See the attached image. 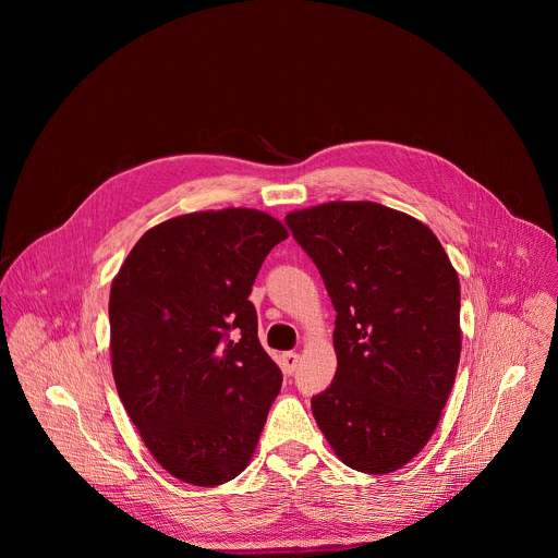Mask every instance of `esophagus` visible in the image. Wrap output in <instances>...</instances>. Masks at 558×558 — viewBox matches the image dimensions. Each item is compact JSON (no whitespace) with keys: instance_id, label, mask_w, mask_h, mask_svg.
Listing matches in <instances>:
<instances>
[{"instance_id":"obj_1","label":"esophagus","mask_w":558,"mask_h":558,"mask_svg":"<svg viewBox=\"0 0 558 558\" xmlns=\"http://www.w3.org/2000/svg\"><path fill=\"white\" fill-rule=\"evenodd\" d=\"M280 364H282V371H284L287 375H293V373H295V368L300 366V355H298V353H293V351L282 353Z\"/></svg>"}]
</instances>
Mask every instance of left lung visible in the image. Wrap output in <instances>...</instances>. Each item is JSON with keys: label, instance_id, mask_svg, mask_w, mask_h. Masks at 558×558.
Listing matches in <instances>:
<instances>
[{"label": "left lung", "instance_id": "1", "mask_svg": "<svg viewBox=\"0 0 558 558\" xmlns=\"http://www.w3.org/2000/svg\"><path fill=\"white\" fill-rule=\"evenodd\" d=\"M284 222L338 311V371L311 400L313 417L349 468H402L433 437L454 384L457 271L424 222L379 203L333 201Z\"/></svg>", "mask_w": 558, "mask_h": 558}]
</instances>
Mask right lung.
I'll return each mask as SVG.
<instances>
[{"instance_id":"right-lung-1","label":"right lung","mask_w":558,"mask_h":558,"mask_svg":"<svg viewBox=\"0 0 558 558\" xmlns=\"http://www.w3.org/2000/svg\"><path fill=\"white\" fill-rule=\"evenodd\" d=\"M274 216L227 207L147 229L110 289V355L121 402L154 459L192 486H220L256 450L282 384L250 302Z\"/></svg>"}]
</instances>
